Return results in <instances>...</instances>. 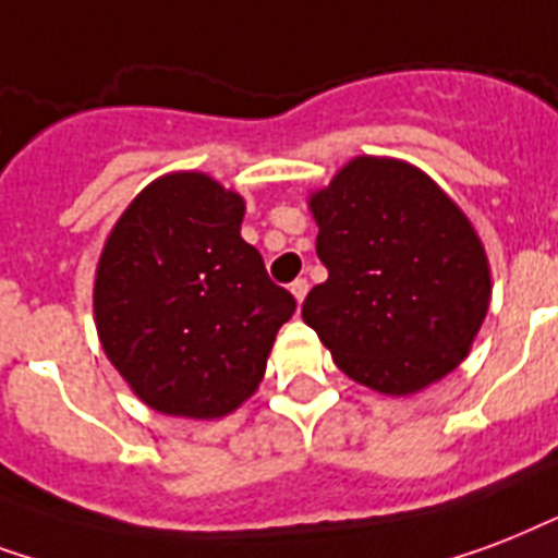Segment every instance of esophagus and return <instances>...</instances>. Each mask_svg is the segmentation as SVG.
Returning <instances> with one entry per match:
<instances>
[{
    "mask_svg": "<svg viewBox=\"0 0 558 558\" xmlns=\"http://www.w3.org/2000/svg\"><path fill=\"white\" fill-rule=\"evenodd\" d=\"M291 293H293V300H296L302 305V300H305V293H308V282H305V279H296V282L291 284Z\"/></svg>",
    "mask_w": 558,
    "mask_h": 558,
    "instance_id": "obj_1",
    "label": "esophagus"
}]
</instances>
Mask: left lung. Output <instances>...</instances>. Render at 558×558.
I'll use <instances>...</instances> for the list:
<instances>
[{
  "label": "left lung",
  "mask_w": 558,
  "mask_h": 558,
  "mask_svg": "<svg viewBox=\"0 0 558 558\" xmlns=\"http://www.w3.org/2000/svg\"><path fill=\"white\" fill-rule=\"evenodd\" d=\"M328 279L302 302L335 364L369 390L413 396L463 364L492 300L472 220L422 168L355 157L308 194Z\"/></svg>",
  "instance_id": "left-lung-1"
}]
</instances>
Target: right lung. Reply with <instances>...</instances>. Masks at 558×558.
<instances>
[{
	"label": "right lung",
	"instance_id": "right-lung-1",
	"mask_svg": "<svg viewBox=\"0 0 558 558\" xmlns=\"http://www.w3.org/2000/svg\"><path fill=\"white\" fill-rule=\"evenodd\" d=\"M247 203L203 171L148 183L116 220L95 267L104 355L150 410L220 418L265 378L296 302L241 239Z\"/></svg>",
	"mask_w": 558,
	"mask_h": 558
}]
</instances>
